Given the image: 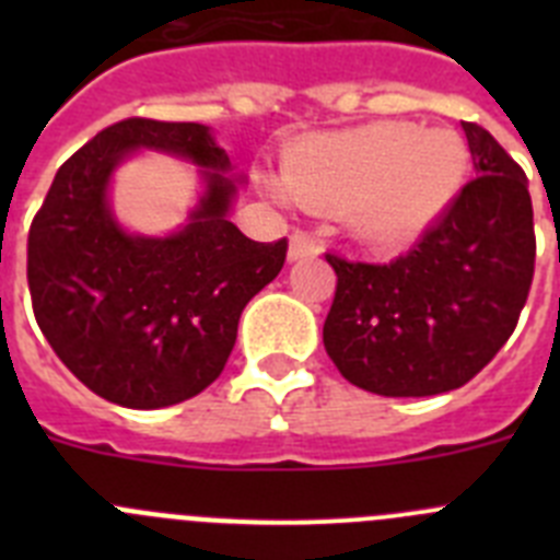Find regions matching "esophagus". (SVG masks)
<instances>
[{
    "label": "esophagus",
    "instance_id": "1",
    "mask_svg": "<svg viewBox=\"0 0 560 560\" xmlns=\"http://www.w3.org/2000/svg\"><path fill=\"white\" fill-rule=\"evenodd\" d=\"M319 252L314 237L303 235V232H294L289 244V260H305V257H314Z\"/></svg>",
    "mask_w": 560,
    "mask_h": 560
}]
</instances>
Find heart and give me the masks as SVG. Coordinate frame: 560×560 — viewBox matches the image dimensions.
I'll return each mask as SVG.
<instances>
[{
	"label": "heart",
	"mask_w": 560,
	"mask_h": 560,
	"mask_svg": "<svg viewBox=\"0 0 560 560\" xmlns=\"http://www.w3.org/2000/svg\"><path fill=\"white\" fill-rule=\"evenodd\" d=\"M468 173V148L448 128L368 122L316 133L283 156V185L264 179L271 199L341 212L361 244L395 249L438 224Z\"/></svg>",
	"instance_id": "heart-1"
}]
</instances>
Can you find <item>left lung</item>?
<instances>
[{"label":"left lung","instance_id":"left-lung-1","mask_svg":"<svg viewBox=\"0 0 560 560\" xmlns=\"http://www.w3.org/2000/svg\"><path fill=\"white\" fill-rule=\"evenodd\" d=\"M477 179L407 255L361 264L325 255L336 294L323 341L339 373L375 395L463 387L511 339L533 283L527 176L477 122H463Z\"/></svg>","mask_w":560,"mask_h":560}]
</instances>
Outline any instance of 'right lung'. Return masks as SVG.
<instances>
[{"mask_svg":"<svg viewBox=\"0 0 560 560\" xmlns=\"http://www.w3.org/2000/svg\"><path fill=\"white\" fill-rule=\"evenodd\" d=\"M160 150L202 167L206 192L179 233L122 231L107 205L116 165ZM201 122L128 117L58 167L27 235L33 314L92 393L128 409L173 407L219 378L237 319L285 264V237L257 244L226 215L237 182Z\"/></svg>","mask_w":560,"mask_h":560,"instance_id":"add662e5","label":"right lung"}]
</instances>
